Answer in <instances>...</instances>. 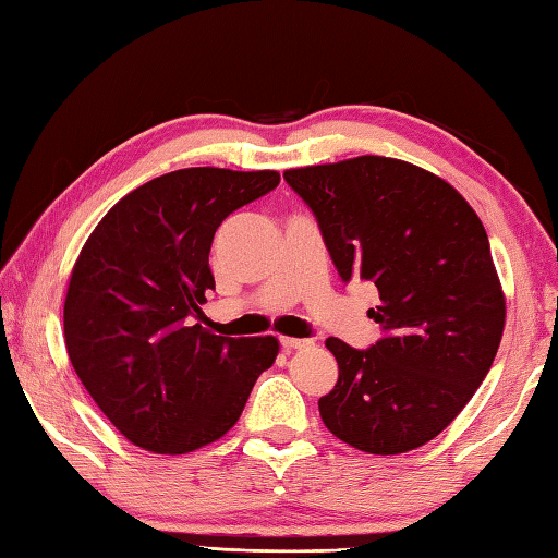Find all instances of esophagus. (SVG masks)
<instances>
[{
	"label": "esophagus",
	"instance_id": "obj_1",
	"mask_svg": "<svg viewBox=\"0 0 558 558\" xmlns=\"http://www.w3.org/2000/svg\"><path fill=\"white\" fill-rule=\"evenodd\" d=\"M311 340H301V338H281V347L287 352L291 350H303V347H308Z\"/></svg>",
	"mask_w": 558,
	"mask_h": 558
}]
</instances>
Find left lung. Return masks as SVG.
Masks as SVG:
<instances>
[{
  "mask_svg": "<svg viewBox=\"0 0 558 558\" xmlns=\"http://www.w3.org/2000/svg\"><path fill=\"white\" fill-rule=\"evenodd\" d=\"M283 180L308 204L342 281L378 289L381 338H338V384L318 401L330 433L366 454L435 439L486 378L506 328V296L486 228L442 177L381 155L296 167Z\"/></svg>",
  "mask_w": 558,
  "mask_h": 558,
  "instance_id": "8db88e82",
  "label": "left lung"
}]
</instances>
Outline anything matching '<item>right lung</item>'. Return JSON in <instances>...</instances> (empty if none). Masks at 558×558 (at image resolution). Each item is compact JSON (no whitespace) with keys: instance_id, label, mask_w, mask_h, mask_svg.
Wrapping results in <instances>:
<instances>
[{"instance_id":"obj_1","label":"right lung","mask_w":558,"mask_h":558,"mask_svg":"<svg viewBox=\"0 0 558 558\" xmlns=\"http://www.w3.org/2000/svg\"><path fill=\"white\" fill-rule=\"evenodd\" d=\"M279 184V172L186 167L125 194L72 267L65 347L113 427L155 454H186L238 423L277 338H223L194 323L216 289L218 226Z\"/></svg>"}]
</instances>
